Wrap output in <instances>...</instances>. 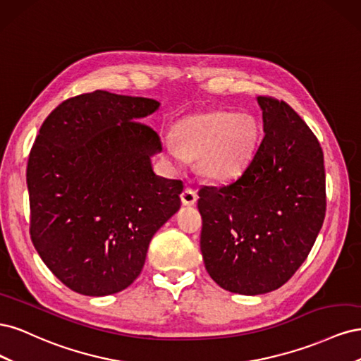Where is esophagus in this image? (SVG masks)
Listing matches in <instances>:
<instances>
[{
	"label": "esophagus",
	"mask_w": 361,
	"mask_h": 361,
	"mask_svg": "<svg viewBox=\"0 0 361 361\" xmlns=\"http://www.w3.org/2000/svg\"><path fill=\"white\" fill-rule=\"evenodd\" d=\"M180 199L185 206H192L195 202H197V192H195L192 188H185L180 194Z\"/></svg>",
	"instance_id": "34e87169"
}]
</instances>
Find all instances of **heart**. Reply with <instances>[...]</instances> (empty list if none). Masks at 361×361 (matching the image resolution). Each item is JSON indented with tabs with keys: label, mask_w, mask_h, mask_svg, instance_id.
I'll return each instance as SVG.
<instances>
[{
	"label": "heart",
	"mask_w": 361,
	"mask_h": 361,
	"mask_svg": "<svg viewBox=\"0 0 361 361\" xmlns=\"http://www.w3.org/2000/svg\"><path fill=\"white\" fill-rule=\"evenodd\" d=\"M176 140L162 141L171 166L182 167L187 158H199V170L212 180L226 182L241 174L253 159L260 126L247 113L209 111L190 116L176 126Z\"/></svg>",
	"instance_id": "b5f03b06"
}]
</instances>
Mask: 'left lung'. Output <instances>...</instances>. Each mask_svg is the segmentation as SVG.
I'll return each instance as SVG.
<instances>
[{
	"label": "left lung",
	"mask_w": 361,
	"mask_h": 361,
	"mask_svg": "<svg viewBox=\"0 0 361 361\" xmlns=\"http://www.w3.org/2000/svg\"><path fill=\"white\" fill-rule=\"evenodd\" d=\"M265 137L235 182L199 191L204 268L223 289L276 290L307 259L325 218L318 138L283 101L259 96Z\"/></svg>",
	"instance_id": "1"
}]
</instances>
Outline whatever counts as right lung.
Listing matches in <instances>:
<instances>
[{"label": "right lung", "mask_w": 361, "mask_h": 361, "mask_svg": "<svg viewBox=\"0 0 361 361\" xmlns=\"http://www.w3.org/2000/svg\"><path fill=\"white\" fill-rule=\"evenodd\" d=\"M159 102L96 90L43 122L27 166L30 235L63 285L89 297L126 289L152 236L180 207L182 180L157 176L159 135L138 122Z\"/></svg>", "instance_id": "add662e5"}]
</instances>
